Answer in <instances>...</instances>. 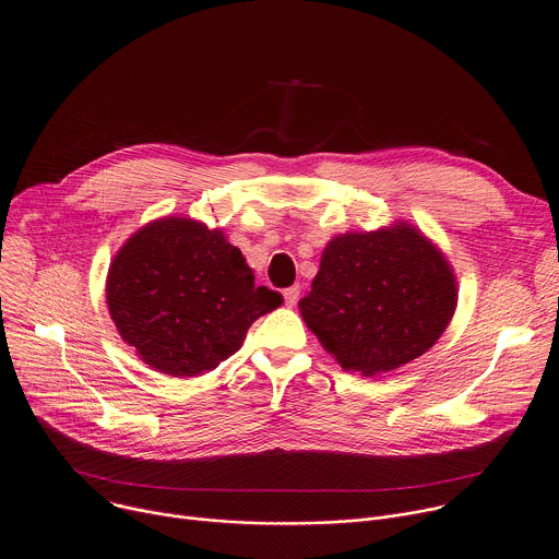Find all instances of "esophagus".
Segmentation results:
<instances>
[{
    "instance_id": "34e87169",
    "label": "esophagus",
    "mask_w": 559,
    "mask_h": 559,
    "mask_svg": "<svg viewBox=\"0 0 559 559\" xmlns=\"http://www.w3.org/2000/svg\"><path fill=\"white\" fill-rule=\"evenodd\" d=\"M283 298H285V305H287V307H294V305L298 302V298H300V285L287 287V289L283 292Z\"/></svg>"
}]
</instances>
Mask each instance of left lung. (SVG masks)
Listing matches in <instances>:
<instances>
[{"mask_svg":"<svg viewBox=\"0 0 559 559\" xmlns=\"http://www.w3.org/2000/svg\"><path fill=\"white\" fill-rule=\"evenodd\" d=\"M456 302L445 254L413 224L395 222L333 237L298 309L344 370L373 378L432 348Z\"/></svg>","mask_w":559,"mask_h":559,"instance_id":"8db88e82","label":"left lung"}]
</instances>
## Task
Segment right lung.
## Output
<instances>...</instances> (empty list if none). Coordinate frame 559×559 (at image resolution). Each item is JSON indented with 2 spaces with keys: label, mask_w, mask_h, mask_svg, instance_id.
<instances>
[{
  "label": "right lung",
  "mask_w": 559,
  "mask_h": 559,
  "mask_svg": "<svg viewBox=\"0 0 559 559\" xmlns=\"http://www.w3.org/2000/svg\"><path fill=\"white\" fill-rule=\"evenodd\" d=\"M105 294L120 337L157 373L181 380L217 368L283 302L254 285L224 230L179 215L153 219L122 243Z\"/></svg>",
  "instance_id": "right-lung-1"
}]
</instances>
